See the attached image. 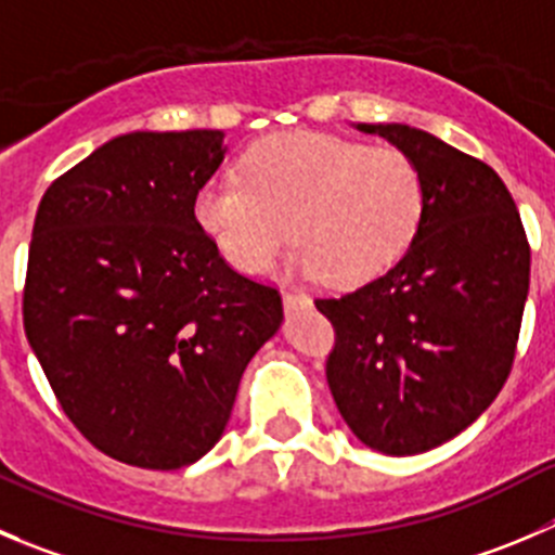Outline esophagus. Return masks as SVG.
<instances>
[{
  "instance_id": "obj_1",
  "label": "esophagus",
  "mask_w": 555,
  "mask_h": 555,
  "mask_svg": "<svg viewBox=\"0 0 555 555\" xmlns=\"http://www.w3.org/2000/svg\"><path fill=\"white\" fill-rule=\"evenodd\" d=\"M283 305H286V310L308 308L310 297H305V294H297V292H283Z\"/></svg>"
}]
</instances>
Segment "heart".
<instances>
[{"mask_svg":"<svg viewBox=\"0 0 555 555\" xmlns=\"http://www.w3.org/2000/svg\"><path fill=\"white\" fill-rule=\"evenodd\" d=\"M193 212L240 272H263L292 231L294 272L357 288L411 247L425 215V177L398 146L297 130L250 146L240 177H209Z\"/></svg>","mask_w":555,"mask_h":555,"instance_id":"b5f03b06","label":"heart"}]
</instances>
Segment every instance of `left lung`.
<instances>
[{"label": "left lung", "instance_id": "obj_1", "mask_svg": "<svg viewBox=\"0 0 555 555\" xmlns=\"http://www.w3.org/2000/svg\"><path fill=\"white\" fill-rule=\"evenodd\" d=\"M409 152L425 215L405 256L367 286L315 299L335 326L326 382L351 433L384 455L455 439L509 376L531 250L488 163L409 125H357Z\"/></svg>", "mask_w": 555, "mask_h": 555}]
</instances>
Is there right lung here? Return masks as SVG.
<instances>
[{
	"instance_id": "add662e5",
	"label": "right lung",
	"mask_w": 555,
	"mask_h": 555,
	"mask_svg": "<svg viewBox=\"0 0 555 555\" xmlns=\"http://www.w3.org/2000/svg\"><path fill=\"white\" fill-rule=\"evenodd\" d=\"M220 130H135L46 190L24 330L73 425L128 466L171 472L223 436L240 378L281 330L278 288L234 272L195 220Z\"/></svg>"
}]
</instances>
